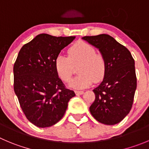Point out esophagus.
<instances>
[{"label":"esophagus","instance_id":"1","mask_svg":"<svg viewBox=\"0 0 149 149\" xmlns=\"http://www.w3.org/2000/svg\"><path fill=\"white\" fill-rule=\"evenodd\" d=\"M75 93H76V95H82V94L84 93V91H79V90H76V91H75Z\"/></svg>","mask_w":149,"mask_h":149}]
</instances>
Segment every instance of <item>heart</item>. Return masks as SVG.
Wrapping results in <instances>:
<instances>
[{"instance_id": "b5f03b06", "label": "heart", "mask_w": 149, "mask_h": 149, "mask_svg": "<svg viewBox=\"0 0 149 149\" xmlns=\"http://www.w3.org/2000/svg\"><path fill=\"white\" fill-rule=\"evenodd\" d=\"M68 56L59 54L54 59V68L59 77L68 82L73 74V66L77 67L79 74L70 86L81 89L104 79L107 71V62L104 56L97 54L96 49L86 42H79L68 50Z\"/></svg>"}]
</instances>
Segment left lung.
I'll return each mask as SVG.
<instances>
[{
  "label": "left lung",
  "mask_w": 149,
  "mask_h": 149,
  "mask_svg": "<svg viewBox=\"0 0 149 149\" xmlns=\"http://www.w3.org/2000/svg\"><path fill=\"white\" fill-rule=\"evenodd\" d=\"M82 39L98 48L107 62L104 80L93 90L95 98L90 113L104 124L120 123L132 107L137 88L134 59L126 47L108 34Z\"/></svg>",
  "instance_id": "left-lung-1"
}]
</instances>
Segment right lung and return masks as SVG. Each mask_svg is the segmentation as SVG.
I'll return each mask as SVG.
<instances>
[{
	"mask_svg": "<svg viewBox=\"0 0 149 149\" xmlns=\"http://www.w3.org/2000/svg\"><path fill=\"white\" fill-rule=\"evenodd\" d=\"M74 39L39 34L22 47L14 64V90L26 118L37 127L59 122L76 95L54 68L56 56Z\"/></svg>",
	"mask_w": 149,
	"mask_h": 149,
	"instance_id": "right-lung-1",
	"label": "right lung"
}]
</instances>
